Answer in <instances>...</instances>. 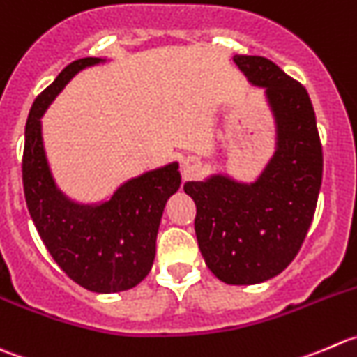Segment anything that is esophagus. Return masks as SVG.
Instances as JSON below:
<instances>
[{"mask_svg": "<svg viewBox=\"0 0 357 357\" xmlns=\"http://www.w3.org/2000/svg\"><path fill=\"white\" fill-rule=\"evenodd\" d=\"M199 161L194 160V158H187L185 161L182 163V174H183V178H189L192 177L194 174H196L197 170H199Z\"/></svg>", "mask_w": 357, "mask_h": 357, "instance_id": "1", "label": "esophagus"}]
</instances>
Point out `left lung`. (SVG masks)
<instances>
[{
	"mask_svg": "<svg viewBox=\"0 0 357 357\" xmlns=\"http://www.w3.org/2000/svg\"><path fill=\"white\" fill-rule=\"evenodd\" d=\"M276 116L278 149L253 183L215 175L187 182L196 203L197 245L211 273L227 284H257L283 273L297 257L316 211L323 149L305 88L274 62L234 55Z\"/></svg>",
	"mask_w": 357,
	"mask_h": 357,
	"instance_id": "8db88e82",
	"label": "left lung"
}]
</instances>
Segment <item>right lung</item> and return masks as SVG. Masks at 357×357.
<instances>
[{
    "label": "right lung",
    "instance_id": "add662e5",
    "mask_svg": "<svg viewBox=\"0 0 357 357\" xmlns=\"http://www.w3.org/2000/svg\"><path fill=\"white\" fill-rule=\"evenodd\" d=\"M100 60H74L36 97L26 125L22 182L31 218L60 269L86 290L114 294L137 287L149 274L161 215L178 190L180 174L177 163L147 172L95 206L74 203L57 189L45 158L40 118L77 70Z\"/></svg>",
    "mask_w": 357,
    "mask_h": 357
}]
</instances>
